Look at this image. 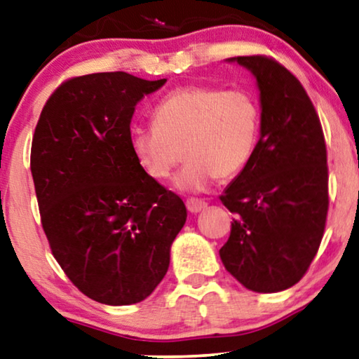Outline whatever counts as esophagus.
<instances>
[{"label":"esophagus","mask_w":359,"mask_h":359,"mask_svg":"<svg viewBox=\"0 0 359 359\" xmlns=\"http://www.w3.org/2000/svg\"><path fill=\"white\" fill-rule=\"evenodd\" d=\"M185 205H187V210H189L190 212H200V211H203L208 206L205 201H203V200H195V198H189Z\"/></svg>","instance_id":"esophagus-1"}]
</instances>
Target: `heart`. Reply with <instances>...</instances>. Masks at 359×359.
Returning <instances> with one entry per match:
<instances>
[{
	"label": "heart",
	"mask_w": 359,
	"mask_h": 359,
	"mask_svg": "<svg viewBox=\"0 0 359 359\" xmlns=\"http://www.w3.org/2000/svg\"><path fill=\"white\" fill-rule=\"evenodd\" d=\"M153 126L130 132L137 164L151 179L164 180L184 149L187 164L174 177V187L198 194L216 177L231 179L248 164L258 142L259 106L247 90L190 85L159 101Z\"/></svg>",
	"instance_id": "1"
}]
</instances>
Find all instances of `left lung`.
<instances>
[{
	"label": "left lung",
	"instance_id": "8db88e82",
	"mask_svg": "<svg viewBox=\"0 0 359 359\" xmlns=\"http://www.w3.org/2000/svg\"><path fill=\"white\" fill-rule=\"evenodd\" d=\"M227 61L256 79L261 135L221 195L235 219L219 255L248 290L282 292L306 274L324 235L329 170L323 127L306 90L280 62L259 55Z\"/></svg>",
	"mask_w": 359,
	"mask_h": 359
}]
</instances>
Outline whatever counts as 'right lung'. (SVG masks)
<instances>
[{
    "instance_id": "1",
    "label": "right lung",
    "mask_w": 359,
    "mask_h": 359,
    "mask_svg": "<svg viewBox=\"0 0 359 359\" xmlns=\"http://www.w3.org/2000/svg\"><path fill=\"white\" fill-rule=\"evenodd\" d=\"M164 83L127 72L69 79L35 127L30 169L43 231L61 269L98 303L151 295L187 221L180 196L143 172L128 142L137 103Z\"/></svg>"
}]
</instances>
